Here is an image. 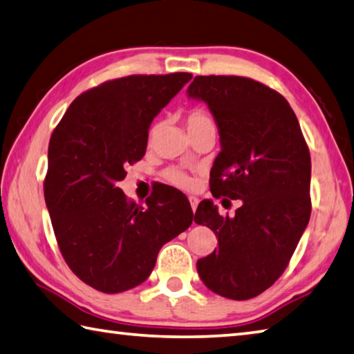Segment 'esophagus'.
<instances>
[{
  "label": "esophagus",
  "mask_w": 354,
  "mask_h": 354,
  "mask_svg": "<svg viewBox=\"0 0 354 354\" xmlns=\"http://www.w3.org/2000/svg\"><path fill=\"white\" fill-rule=\"evenodd\" d=\"M189 203H191L192 212H196V209H197V205H198V198H197V197H194V196H191V197H189Z\"/></svg>",
  "instance_id": "1"
}]
</instances>
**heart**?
<instances>
[{
    "mask_svg": "<svg viewBox=\"0 0 354 354\" xmlns=\"http://www.w3.org/2000/svg\"><path fill=\"white\" fill-rule=\"evenodd\" d=\"M186 123H188V129H192V128H197V126L209 124V123H212V120H211L209 115H206L205 112H202V111H192L191 114L188 115V120H186ZM151 134H154V129H152ZM166 177H168V180H169L171 183L180 186V188H188V186L191 185L189 177L186 176L185 172H182V171L171 169V171L166 172Z\"/></svg>",
    "mask_w": 354,
    "mask_h": 354,
    "instance_id": "obj_1",
    "label": "heart"
}]
</instances>
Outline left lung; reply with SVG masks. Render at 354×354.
<instances>
[{"label":"left lung","mask_w":354,"mask_h":354,"mask_svg":"<svg viewBox=\"0 0 354 354\" xmlns=\"http://www.w3.org/2000/svg\"><path fill=\"white\" fill-rule=\"evenodd\" d=\"M188 97L208 106L222 151L211 169V192L242 200L222 217L203 200L194 222L214 231L218 248L197 260L216 295L246 301L274 283L288 265L311 214V158L290 103L245 77L198 75Z\"/></svg>","instance_id":"obj_1"}]
</instances>
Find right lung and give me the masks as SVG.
<instances>
[{
    "mask_svg": "<svg viewBox=\"0 0 354 354\" xmlns=\"http://www.w3.org/2000/svg\"><path fill=\"white\" fill-rule=\"evenodd\" d=\"M191 78L106 82L73 100L52 132L46 206L66 263L92 288L114 295L143 283L160 248L192 223L191 205L169 200V188L146 198V208L118 188L126 166L145 156L152 120Z\"/></svg>",
    "mask_w": 354,
    "mask_h": 354,
    "instance_id": "right-lung-1",
    "label": "right lung"
}]
</instances>
